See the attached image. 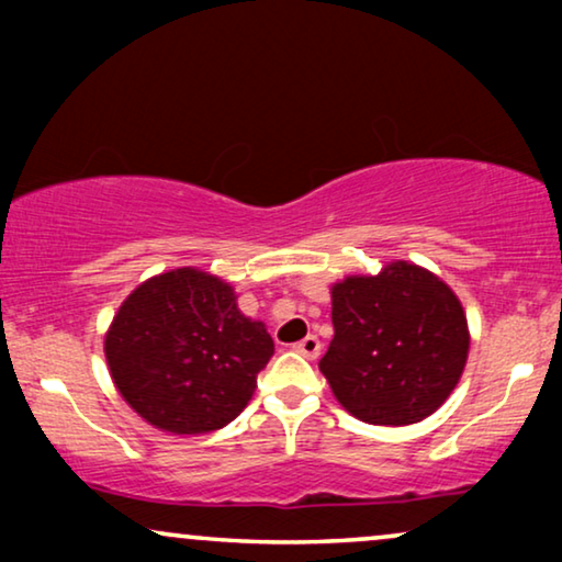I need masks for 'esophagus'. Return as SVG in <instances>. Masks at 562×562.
Returning <instances> with one entry per match:
<instances>
[{
	"label": "esophagus",
	"mask_w": 562,
	"mask_h": 562,
	"mask_svg": "<svg viewBox=\"0 0 562 562\" xmlns=\"http://www.w3.org/2000/svg\"><path fill=\"white\" fill-rule=\"evenodd\" d=\"M294 350L299 352V356H304L306 360H314L322 352V342H319L317 335H306L304 340H299L294 345Z\"/></svg>",
	"instance_id": "obj_1"
}]
</instances>
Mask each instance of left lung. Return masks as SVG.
Returning <instances> with one entry per match:
<instances>
[{
    "label": "left lung",
    "mask_w": 562,
    "mask_h": 562,
    "mask_svg": "<svg viewBox=\"0 0 562 562\" xmlns=\"http://www.w3.org/2000/svg\"><path fill=\"white\" fill-rule=\"evenodd\" d=\"M335 337L319 371L368 425H414L440 409L468 360V319L448 283L406 260L333 286Z\"/></svg>",
    "instance_id": "8db88e82"
}]
</instances>
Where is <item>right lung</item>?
<instances>
[{"instance_id":"obj_1","label":"right lung","mask_w":562,"mask_h":562,"mask_svg":"<svg viewBox=\"0 0 562 562\" xmlns=\"http://www.w3.org/2000/svg\"><path fill=\"white\" fill-rule=\"evenodd\" d=\"M104 356L122 398L153 427L204 435L248 406L273 356L263 322L229 283L199 268L153 276L114 314Z\"/></svg>"}]
</instances>
